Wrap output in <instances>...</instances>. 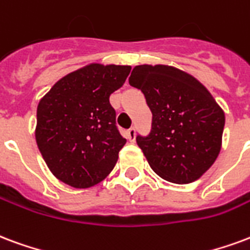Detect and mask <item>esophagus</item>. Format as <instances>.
<instances>
[{
  "label": "esophagus",
  "mask_w": 250,
  "mask_h": 250,
  "mask_svg": "<svg viewBox=\"0 0 250 250\" xmlns=\"http://www.w3.org/2000/svg\"><path fill=\"white\" fill-rule=\"evenodd\" d=\"M135 128L132 127V128H130V130H127V132H125V136H127V139L130 140V142H135Z\"/></svg>",
  "instance_id": "obj_1"
}]
</instances>
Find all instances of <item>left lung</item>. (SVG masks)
Returning a JSON list of instances; mask_svg holds the SVG:
<instances>
[{"label": "left lung", "mask_w": 250, "mask_h": 250, "mask_svg": "<svg viewBox=\"0 0 250 250\" xmlns=\"http://www.w3.org/2000/svg\"><path fill=\"white\" fill-rule=\"evenodd\" d=\"M128 82L152 112L148 136H136L149 167L175 184L203 176L219 156L225 125L212 94L191 74L167 64L135 66Z\"/></svg>", "instance_id": "8db88e82"}]
</instances>
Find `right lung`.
<instances>
[{
  "mask_svg": "<svg viewBox=\"0 0 250 250\" xmlns=\"http://www.w3.org/2000/svg\"><path fill=\"white\" fill-rule=\"evenodd\" d=\"M130 71L131 66L90 63L59 79L40 101L37 146L58 180L88 188L114 169L125 139L116 128L110 95Z\"/></svg>",
  "mask_w": 250,
  "mask_h": 250,
  "instance_id": "obj_1",
  "label": "right lung"
}]
</instances>
